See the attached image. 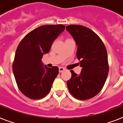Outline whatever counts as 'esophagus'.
<instances>
[{
  "label": "esophagus",
  "instance_id": "1",
  "mask_svg": "<svg viewBox=\"0 0 123 123\" xmlns=\"http://www.w3.org/2000/svg\"><path fill=\"white\" fill-rule=\"evenodd\" d=\"M65 70V69L63 67H59V72L62 73L63 71H64Z\"/></svg>",
  "mask_w": 123,
  "mask_h": 123
}]
</instances>
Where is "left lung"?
Wrapping results in <instances>:
<instances>
[{
  "mask_svg": "<svg viewBox=\"0 0 123 123\" xmlns=\"http://www.w3.org/2000/svg\"><path fill=\"white\" fill-rule=\"evenodd\" d=\"M66 29L77 46V57L82 67L79 75L70 70L68 89L77 99L87 100L99 93L109 72L107 50L104 43L91 29L80 25H70Z\"/></svg>",
  "mask_w": 123,
  "mask_h": 123,
  "instance_id": "obj_1",
  "label": "left lung"
}]
</instances>
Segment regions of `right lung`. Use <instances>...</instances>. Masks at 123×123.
I'll return each instance as SVG.
<instances>
[{
  "label": "right lung",
  "mask_w": 123,
  "mask_h": 123,
  "mask_svg": "<svg viewBox=\"0 0 123 123\" xmlns=\"http://www.w3.org/2000/svg\"><path fill=\"white\" fill-rule=\"evenodd\" d=\"M65 28L62 24L40 26L29 32L18 45L12 71L18 88L26 97L39 99L50 91L58 67L48 68L41 59Z\"/></svg>",
  "instance_id": "1"
}]
</instances>
